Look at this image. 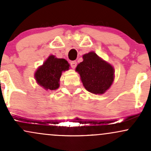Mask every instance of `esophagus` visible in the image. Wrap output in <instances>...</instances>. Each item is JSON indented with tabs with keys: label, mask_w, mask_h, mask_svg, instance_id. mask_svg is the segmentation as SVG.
Here are the masks:
<instances>
[{
	"label": "esophagus",
	"mask_w": 151,
	"mask_h": 151,
	"mask_svg": "<svg viewBox=\"0 0 151 151\" xmlns=\"http://www.w3.org/2000/svg\"><path fill=\"white\" fill-rule=\"evenodd\" d=\"M70 65H71V67H72V68L74 69L76 67V66H77V62H76V61H72L70 62Z\"/></svg>",
	"instance_id": "1"
}]
</instances>
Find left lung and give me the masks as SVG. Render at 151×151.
<instances>
[{"instance_id": "obj_1", "label": "left lung", "mask_w": 151, "mask_h": 151, "mask_svg": "<svg viewBox=\"0 0 151 151\" xmlns=\"http://www.w3.org/2000/svg\"><path fill=\"white\" fill-rule=\"evenodd\" d=\"M82 58L83 61L78 64L75 70L84 88L94 94H103L114 82V67L94 52L84 54Z\"/></svg>"}]
</instances>
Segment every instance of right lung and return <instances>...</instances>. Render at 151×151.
Returning a JSON list of instances; mask_svg holds the SVG:
<instances>
[{"label":"right lung","mask_w":151,"mask_h":151,"mask_svg":"<svg viewBox=\"0 0 151 151\" xmlns=\"http://www.w3.org/2000/svg\"><path fill=\"white\" fill-rule=\"evenodd\" d=\"M70 64L65 59L50 55L35 72L36 82L45 90H56L60 86V79L63 72L70 69Z\"/></svg>","instance_id":"right-lung-1"}]
</instances>
